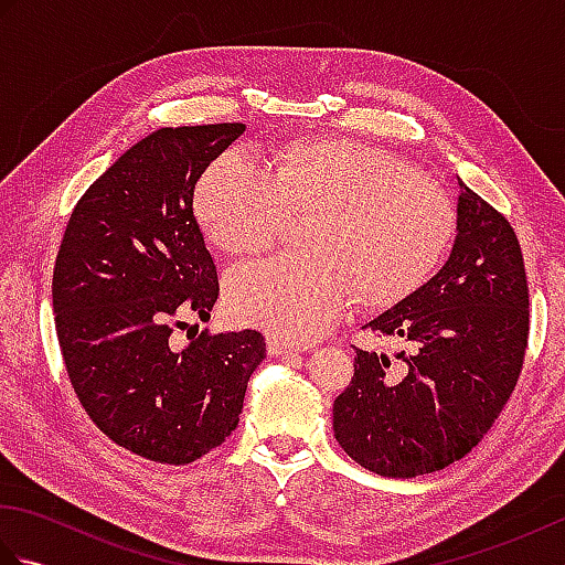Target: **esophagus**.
Here are the masks:
<instances>
[{
	"mask_svg": "<svg viewBox=\"0 0 565 565\" xmlns=\"http://www.w3.org/2000/svg\"><path fill=\"white\" fill-rule=\"evenodd\" d=\"M267 352L269 354H294V352H298V347L296 344H291V342H286V340H279V338H267Z\"/></svg>",
	"mask_w": 565,
	"mask_h": 565,
	"instance_id": "obj_1",
	"label": "esophagus"
}]
</instances>
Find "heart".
Segmentation results:
<instances>
[{
	"instance_id": "1",
	"label": "heart",
	"mask_w": 565,
	"mask_h": 565,
	"mask_svg": "<svg viewBox=\"0 0 565 565\" xmlns=\"http://www.w3.org/2000/svg\"><path fill=\"white\" fill-rule=\"evenodd\" d=\"M196 218L211 243L255 255L281 235L291 213L310 255L239 264L227 276L231 316L286 342L326 334L352 298L386 308L423 286L456 233V206L401 154L350 138L291 140L269 170L227 152L201 174Z\"/></svg>"
}]
</instances>
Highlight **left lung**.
<instances>
[{
  "label": "left lung",
  "mask_w": 565,
  "mask_h": 565,
  "mask_svg": "<svg viewBox=\"0 0 565 565\" xmlns=\"http://www.w3.org/2000/svg\"><path fill=\"white\" fill-rule=\"evenodd\" d=\"M456 243L437 276L371 320L379 338L413 347L395 364L356 350L354 376L332 407L352 459L388 478H415L463 459L518 386L530 340V286L505 215L461 179Z\"/></svg>",
  "instance_id": "8db88e82"
}]
</instances>
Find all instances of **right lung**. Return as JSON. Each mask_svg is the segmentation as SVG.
<instances>
[{"label":"right lung","mask_w":565,"mask_h":565,"mask_svg":"<svg viewBox=\"0 0 565 565\" xmlns=\"http://www.w3.org/2000/svg\"><path fill=\"white\" fill-rule=\"evenodd\" d=\"M243 130L179 126L142 138L84 191L57 249L53 310L72 388L106 437L154 463L221 447L267 354L257 330L194 328L189 344L174 342L218 298L194 189Z\"/></svg>","instance_id":"obj_1"}]
</instances>
